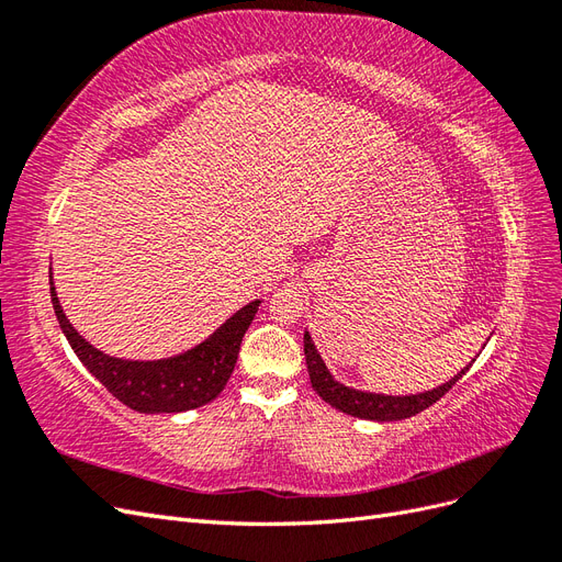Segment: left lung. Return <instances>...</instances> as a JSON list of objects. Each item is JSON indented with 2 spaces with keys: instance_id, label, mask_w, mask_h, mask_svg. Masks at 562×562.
Here are the masks:
<instances>
[{
  "instance_id": "left-lung-1",
  "label": "left lung",
  "mask_w": 562,
  "mask_h": 562,
  "mask_svg": "<svg viewBox=\"0 0 562 562\" xmlns=\"http://www.w3.org/2000/svg\"><path fill=\"white\" fill-rule=\"evenodd\" d=\"M304 359H307L312 386L323 401L351 417L372 419V422H396V419H405V417H413L422 411H427V407L434 405L438 398H443L448 391L459 382V378H462L464 372L471 368V363H469L462 372H457L450 382L440 384L431 391H424V394L384 396V394H370V391L349 389L345 384L335 382L326 363H323L321 353L316 351L310 333H304Z\"/></svg>"
}]
</instances>
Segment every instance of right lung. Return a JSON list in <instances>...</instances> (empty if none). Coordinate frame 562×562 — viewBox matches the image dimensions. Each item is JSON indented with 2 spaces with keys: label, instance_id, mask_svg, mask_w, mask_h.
Instances as JSON below:
<instances>
[{
  "label": "right lung",
  "instance_id": "right-lung-1",
  "mask_svg": "<svg viewBox=\"0 0 562 562\" xmlns=\"http://www.w3.org/2000/svg\"><path fill=\"white\" fill-rule=\"evenodd\" d=\"M50 302L67 342L110 394L138 413H184L211 403L232 378L241 339L260 307L255 300L227 318L206 342L161 361H124L91 347L63 314L50 281Z\"/></svg>",
  "mask_w": 562,
  "mask_h": 562
}]
</instances>
